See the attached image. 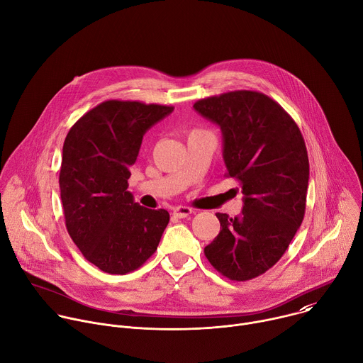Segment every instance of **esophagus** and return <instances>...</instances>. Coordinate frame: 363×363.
I'll list each match as a JSON object with an SVG mask.
<instances>
[{
    "label": "esophagus",
    "instance_id": "1",
    "mask_svg": "<svg viewBox=\"0 0 363 363\" xmlns=\"http://www.w3.org/2000/svg\"><path fill=\"white\" fill-rule=\"evenodd\" d=\"M194 211L189 208V206H182V205H179V206H177V208H174V216H177V218H186V216H189L191 213H192Z\"/></svg>",
    "mask_w": 363,
    "mask_h": 363
}]
</instances>
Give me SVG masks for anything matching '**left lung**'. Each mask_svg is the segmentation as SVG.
<instances>
[{"mask_svg":"<svg viewBox=\"0 0 363 363\" xmlns=\"http://www.w3.org/2000/svg\"><path fill=\"white\" fill-rule=\"evenodd\" d=\"M195 111L218 124L226 178L244 194L242 213H216L220 230L203 254L230 281H250L285 254L306 208L309 160L292 116L258 91H230L199 99Z\"/></svg>","mask_w":363,"mask_h":363,"instance_id":"left-lung-1","label":"left lung"}]
</instances>
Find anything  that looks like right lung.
<instances>
[{
    "mask_svg": "<svg viewBox=\"0 0 363 363\" xmlns=\"http://www.w3.org/2000/svg\"><path fill=\"white\" fill-rule=\"evenodd\" d=\"M174 106L108 99L84 113L62 147L60 189L67 230L86 261L125 275L158 248L165 209L134 202L128 188L144 134Z\"/></svg>",
    "mask_w": 363,
    "mask_h": 363,
    "instance_id": "obj_1",
    "label": "right lung"
}]
</instances>
